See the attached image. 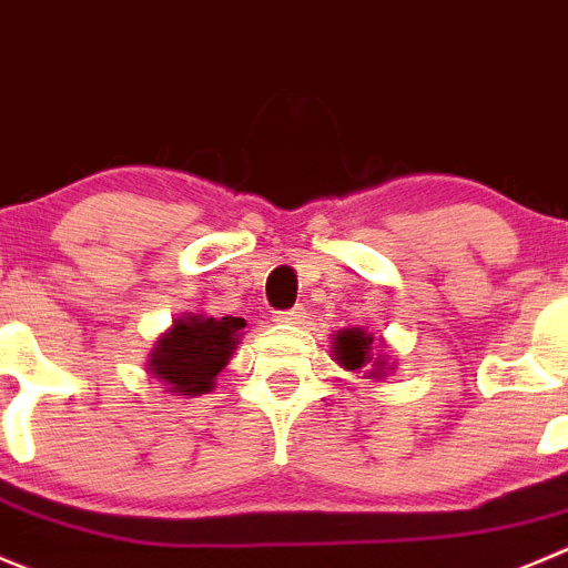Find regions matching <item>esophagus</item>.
Segmentation results:
<instances>
[{
    "label": "esophagus",
    "instance_id": "esophagus-1",
    "mask_svg": "<svg viewBox=\"0 0 568 568\" xmlns=\"http://www.w3.org/2000/svg\"><path fill=\"white\" fill-rule=\"evenodd\" d=\"M307 318V311L302 305L291 307V311H283L274 316V322H283V324H302Z\"/></svg>",
    "mask_w": 568,
    "mask_h": 568
}]
</instances>
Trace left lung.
I'll list each match as a JSON object with an SVG mask.
<instances>
[{
    "instance_id": "1",
    "label": "left lung",
    "mask_w": 568,
    "mask_h": 568,
    "mask_svg": "<svg viewBox=\"0 0 568 568\" xmlns=\"http://www.w3.org/2000/svg\"><path fill=\"white\" fill-rule=\"evenodd\" d=\"M372 335L363 333L361 327H349V329H338V335L333 338V352H335V361L341 363L344 368L349 372H357L363 368L366 363H372V372H366L368 377H385V372L394 366H388V357L377 355L372 357Z\"/></svg>"
}]
</instances>
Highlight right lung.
I'll return each instance as SVG.
<instances>
[{"label": "right lung", "instance_id": "right-lung-1", "mask_svg": "<svg viewBox=\"0 0 568 568\" xmlns=\"http://www.w3.org/2000/svg\"><path fill=\"white\" fill-rule=\"evenodd\" d=\"M244 318L185 313L172 324L150 352V372L169 385L172 394L200 396L216 383L241 338Z\"/></svg>", "mask_w": 568, "mask_h": 568}]
</instances>
